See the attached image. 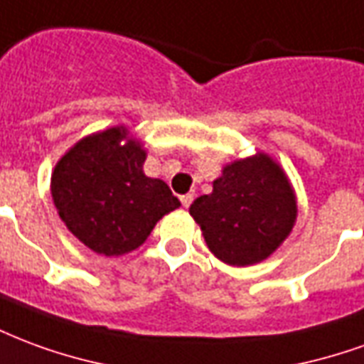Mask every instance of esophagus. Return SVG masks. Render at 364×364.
Wrapping results in <instances>:
<instances>
[{"mask_svg": "<svg viewBox=\"0 0 364 364\" xmlns=\"http://www.w3.org/2000/svg\"><path fill=\"white\" fill-rule=\"evenodd\" d=\"M191 203H193V195H191V193H189V195H183V197H181V205L185 206V208H189Z\"/></svg>", "mask_w": 364, "mask_h": 364, "instance_id": "esophagus-1", "label": "esophagus"}]
</instances>
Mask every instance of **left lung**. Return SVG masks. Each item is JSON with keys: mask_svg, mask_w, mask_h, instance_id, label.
I'll return each instance as SVG.
<instances>
[{"mask_svg": "<svg viewBox=\"0 0 364 364\" xmlns=\"http://www.w3.org/2000/svg\"><path fill=\"white\" fill-rule=\"evenodd\" d=\"M214 257L247 267L271 257L296 224V193L281 164L265 151L234 159L213 181V193L191 205Z\"/></svg>", "mask_w": 364, "mask_h": 364, "instance_id": "left-lung-1", "label": "left lung"}]
</instances>
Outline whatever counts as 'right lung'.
Returning <instances> with one entry per match:
<instances>
[{"instance_id":"1","label":"right lung","mask_w":364,"mask_h":364,"mask_svg":"<svg viewBox=\"0 0 364 364\" xmlns=\"http://www.w3.org/2000/svg\"><path fill=\"white\" fill-rule=\"evenodd\" d=\"M146 156L127 127H111L83 136L56 161L54 206L91 252L105 257L134 252L166 214L181 206L166 181L144 173Z\"/></svg>"}]
</instances>
